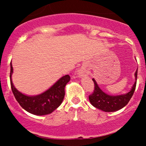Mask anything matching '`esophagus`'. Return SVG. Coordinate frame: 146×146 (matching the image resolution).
<instances>
[{
	"mask_svg": "<svg viewBox=\"0 0 146 146\" xmlns=\"http://www.w3.org/2000/svg\"><path fill=\"white\" fill-rule=\"evenodd\" d=\"M78 75H80V76H82V75H83V72H82V71H79V72H78Z\"/></svg>",
	"mask_w": 146,
	"mask_h": 146,
	"instance_id": "34e87169",
	"label": "esophagus"
}]
</instances>
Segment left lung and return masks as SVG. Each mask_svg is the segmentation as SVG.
Masks as SVG:
<instances>
[{
  "mask_svg": "<svg viewBox=\"0 0 146 146\" xmlns=\"http://www.w3.org/2000/svg\"><path fill=\"white\" fill-rule=\"evenodd\" d=\"M137 70L138 68L135 73V81L132 85L131 90L128 93L123 95H110L106 94L99 87L95 79L93 78L95 89L93 93L88 97L90 104L95 108L104 112H115L125 106L133 95L136 88Z\"/></svg>",
  "mask_w": 146,
  "mask_h": 146,
  "instance_id": "obj_1",
  "label": "left lung"
}]
</instances>
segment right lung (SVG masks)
Segmentation results:
<instances>
[{"label": "right lung", "mask_w": 146, "mask_h": 146, "mask_svg": "<svg viewBox=\"0 0 146 146\" xmlns=\"http://www.w3.org/2000/svg\"><path fill=\"white\" fill-rule=\"evenodd\" d=\"M10 82L13 94L23 108L28 113L36 115H45L51 113L60 106L64 98V88L71 80L68 75L59 79L51 88L44 93L34 96H29L22 93L15 88L11 80L13 67L10 63Z\"/></svg>", "instance_id": "add662e5"}]
</instances>
